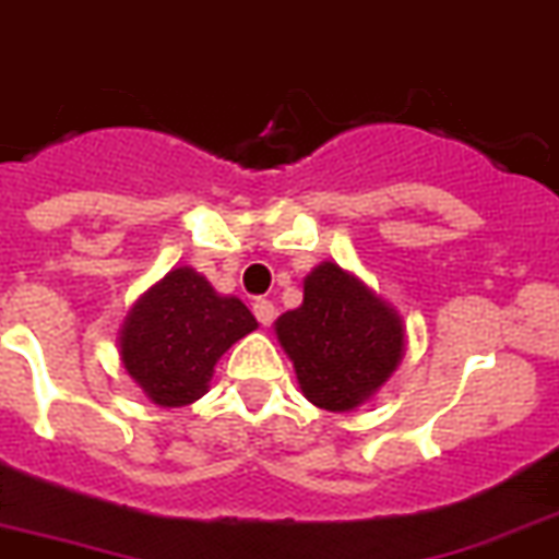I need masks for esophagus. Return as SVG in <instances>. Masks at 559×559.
Listing matches in <instances>:
<instances>
[{
  "mask_svg": "<svg viewBox=\"0 0 559 559\" xmlns=\"http://www.w3.org/2000/svg\"><path fill=\"white\" fill-rule=\"evenodd\" d=\"M254 317H257V322H260V325H271V322H274V317H276L274 302H271V299H257Z\"/></svg>",
  "mask_w": 559,
  "mask_h": 559,
  "instance_id": "34e87169",
  "label": "esophagus"
}]
</instances>
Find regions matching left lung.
<instances>
[{
	"instance_id": "8db88e82",
	"label": "left lung",
	"mask_w": 559,
	"mask_h": 559,
	"mask_svg": "<svg viewBox=\"0 0 559 559\" xmlns=\"http://www.w3.org/2000/svg\"><path fill=\"white\" fill-rule=\"evenodd\" d=\"M305 399L331 413L365 404L404 356V322L361 280L322 262L297 311L274 322Z\"/></svg>"
}]
</instances>
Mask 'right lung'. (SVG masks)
<instances>
[{
    "label": "right lung",
    "mask_w": 559,
    "mask_h": 559,
    "mask_svg": "<svg viewBox=\"0 0 559 559\" xmlns=\"http://www.w3.org/2000/svg\"><path fill=\"white\" fill-rule=\"evenodd\" d=\"M257 328L237 297H221L194 269H175L127 313L121 361L160 407H186L209 390L223 353Z\"/></svg>",
    "instance_id": "right-lung-1"
}]
</instances>
